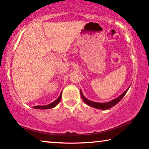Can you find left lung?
I'll list each match as a JSON object with an SVG mask.
<instances>
[{
  "label": "left lung",
  "instance_id": "8db88e82",
  "mask_svg": "<svg viewBox=\"0 0 149 149\" xmlns=\"http://www.w3.org/2000/svg\"><path fill=\"white\" fill-rule=\"evenodd\" d=\"M129 88L124 92V93H123L120 96H119L118 97H117L116 98H115V99H113V100H111V101H109V102H103V103H102V102H94V101H92V100H91L87 99V98L83 95L82 92H81V90H80V94H81V97L83 99L84 102L86 104H88V105L91 106V107H92L98 109L106 110V109H108L111 108L112 107L115 106L116 104L118 103V102L120 101L121 99H122V98L125 96V94H126L127 91H128Z\"/></svg>",
  "mask_w": 149,
  "mask_h": 149
}]
</instances>
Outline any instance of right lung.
Returning <instances> with one entry per match:
<instances>
[{
  "instance_id": "right-lung-1",
  "label": "right lung",
  "mask_w": 149,
  "mask_h": 149,
  "mask_svg": "<svg viewBox=\"0 0 149 149\" xmlns=\"http://www.w3.org/2000/svg\"><path fill=\"white\" fill-rule=\"evenodd\" d=\"M61 96H62V93H61L60 96H58V97L56 98V99L54 100V102H51V104H47V105H45V106H40V105H38V106H35L33 107V109H52L54 107H56L57 104H58V102H60L61 99Z\"/></svg>"
}]
</instances>
